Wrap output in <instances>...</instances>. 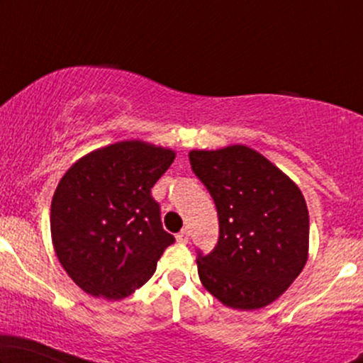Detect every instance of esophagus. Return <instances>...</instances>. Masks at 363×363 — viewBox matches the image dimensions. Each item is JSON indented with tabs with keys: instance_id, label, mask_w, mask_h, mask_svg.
I'll return each mask as SVG.
<instances>
[{
	"instance_id": "1",
	"label": "esophagus",
	"mask_w": 363,
	"mask_h": 363,
	"mask_svg": "<svg viewBox=\"0 0 363 363\" xmlns=\"http://www.w3.org/2000/svg\"><path fill=\"white\" fill-rule=\"evenodd\" d=\"M177 241L178 242H183V245H186V242H188V231L186 230H182L180 233H178Z\"/></svg>"
}]
</instances>
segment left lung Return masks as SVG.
<instances>
[{
  "mask_svg": "<svg viewBox=\"0 0 363 363\" xmlns=\"http://www.w3.org/2000/svg\"><path fill=\"white\" fill-rule=\"evenodd\" d=\"M195 175L215 200L220 238L198 255L205 289L228 307L255 311L284 294L309 256V211L299 186L246 145L191 150Z\"/></svg>",
  "mask_w": 363,
  "mask_h": 363,
  "instance_id": "left-lung-1",
  "label": "left lung"
}]
</instances>
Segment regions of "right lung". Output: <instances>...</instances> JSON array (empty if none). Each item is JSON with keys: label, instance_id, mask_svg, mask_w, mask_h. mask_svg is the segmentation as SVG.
<instances>
[{"label": "right lung", "instance_id": "right-lung-1", "mask_svg": "<svg viewBox=\"0 0 363 363\" xmlns=\"http://www.w3.org/2000/svg\"><path fill=\"white\" fill-rule=\"evenodd\" d=\"M175 160L170 148L123 140L74 163L51 203V238L64 271L87 294L118 301L153 276L175 241L162 228L152 186Z\"/></svg>", "mask_w": 363, "mask_h": 363}]
</instances>
